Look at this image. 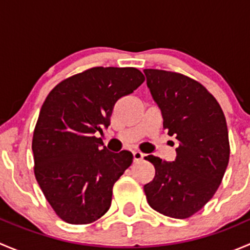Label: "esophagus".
Wrapping results in <instances>:
<instances>
[{
	"label": "esophagus",
	"mask_w": 250,
	"mask_h": 250,
	"mask_svg": "<svg viewBox=\"0 0 250 250\" xmlns=\"http://www.w3.org/2000/svg\"><path fill=\"white\" fill-rule=\"evenodd\" d=\"M143 158H144V155L141 152H139V151H134V152H133V161H134L135 163L143 161Z\"/></svg>",
	"instance_id": "obj_1"
}]
</instances>
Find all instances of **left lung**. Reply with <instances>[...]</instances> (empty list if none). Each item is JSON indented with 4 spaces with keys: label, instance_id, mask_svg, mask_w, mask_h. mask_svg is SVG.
I'll use <instances>...</instances> for the list:
<instances>
[{
    "label": "left lung",
    "instance_id": "obj_1",
    "mask_svg": "<svg viewBox=\"0 0 250 250\" xmlns=\"http://www.w3.org/2000/svg\"><path fill=\"white\" fill-rule=\"evenodd\" d=\"M146 83L162 111L163 128L178 140L173 162L153 155L145 160L155 178L144 186L152 209L188 219L214 196L230 158L226 118L215 98L200 82L179 72L145 69Z\"/></svg>",
    "mask_w": 250,
    "mask_h": 250
}]
</instances>
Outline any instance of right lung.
Listing matches in <instances>:
<instances>
[{"instance_id":"1","label":"right lung","mask_w":250,"mask_h":250,"mask_svg":"<svg viewBox=\"0 0 250 250\" xmlns=\"http://www.w3.org/2000/svg\"><path fill=\"white\" fill-rule=\"evenodd\" d=\"M144 81L135 67L98 66L62 81L47 95L32 137L34 172L65 223L85 225L109 210L113 184L133 155L110 152L95 133L109 127L117 100Z\"/></svg>"}]
</instances>
